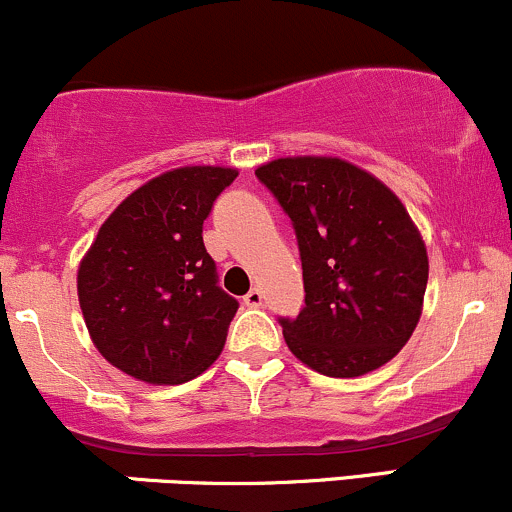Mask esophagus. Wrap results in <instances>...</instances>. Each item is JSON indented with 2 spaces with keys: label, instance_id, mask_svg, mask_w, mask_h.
I'll list each match as a JSON object with an SVG mask.
<instances>
[{
  "label": "esophagus",
  "instance_id": "1",
  "mask_svg": "<svg viewBox=\"0 0 512 512\" xmlns=\"http://www.w3.org/2000/svg\"><path fill=\"white\" fill-rule=\"evenodd\" d=\"M244 302L249 307H261L263 305V290L261 288H251L249 293L244 295Z\"/></svg>",
  "mask_w": 512,
  "mask_h": 512
}]
</instances>
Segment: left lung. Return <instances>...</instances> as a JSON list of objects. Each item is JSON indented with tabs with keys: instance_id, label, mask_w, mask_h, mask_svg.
Wrapping results in <instances>:
<instances>
[{
	"instance_id": "obj_1",
	"label": "left lung",
	"mask_w": 512,
	"mask_h": 512,
	"mask_svg": "<svg viewBox=\"0 0 512 512\" xmlns=\"http://www.w3.org/2000/svg\"><path fill=\"white\" fill-rule=\"evenodd\" d=\"M298 234L305 307L280 320L295 359L332 378L386 366L415 332L430 261L420 229L386 183L337 156L256 168Z\"/></svg>"
}]
</instances>
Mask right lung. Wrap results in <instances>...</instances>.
I'll return each mask as SVG.
<instances>
[{
    "label": "right lung",
    "mask_w": 512,
    "mask_h": 512,
    "mask_svg": "<svg viewBox=\"0 0 512 512\" xmlns=\"http://www.w3.org/2000/svg\"><path fill=\"white\" fill-rule=\"evenodd\" d=\"M236 175L224 166L156 175L104 219L82 256L78 300L87 332L126 376L173 386L222 354L239 302L217 285L202 224Z\"/></svg>",
    "instance_id": "right-lung-1"
}]
</instances>
